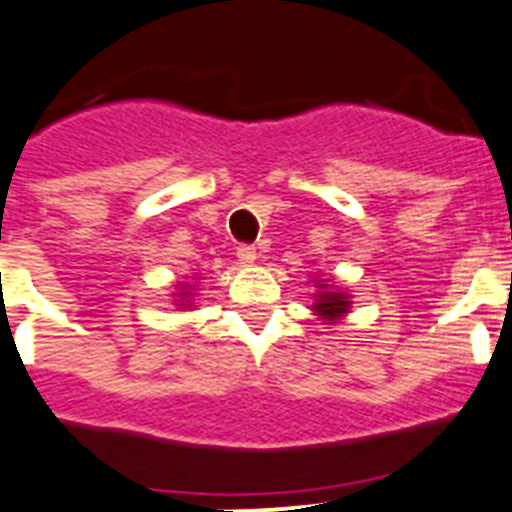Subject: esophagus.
Returning a JSON list of instances; mask_svg holds the SVG:
<instances>
[{
  "instance_id": "34e87169",
  "label": "esophagus",
  "mask_w": 512,
  "mask_h": 512,
  "mask_svg": "<svg viewBox=\"0 0 512 512\" xmlns=\"http://www.w3.org/2000/svg\"><path fill=\"white\" fill-rule=\"evenodd\" d=\"M238 261H241L243 266H251L253 261H256V248H253V246L238 248Z\"/></svg>"
}]
</instances>
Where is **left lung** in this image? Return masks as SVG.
<instances>
[{
    "mask_svg": "<svg viewBox=\"0 0 512 512\" xmlns=\"http://www.w3.org/2000/svg\"><path fill=\"white\" fill-rule=\"evenodd\" d=\"M312 284H315V295H312L315 302L310 305L312 315H318L325 325L341 323L351 312V295L343 287H338V284L323 279V274L312 279Z\"/></svg>",
    "mask_w": 512,
    "mask_h": 512,
    "instance_id": "8db88e82",
    "label": "left lung"
}]
</instances>
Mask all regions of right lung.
<instances>
[{
    "mask_svg": "<svg viewBox=\"0 0 512 512\" xmlns=\"http://www.w3.org/2000/svg\"><path fill=\"white\" fill-rule=\"evenodd\" d=\"M194 295H197V284L176 282L174 284V305L179 310H194Z\"/></svg>",
    "mask_w": 512,
    "mask_h": 512,
    "instance_id": "right-lung-1",
    "label": "right lung"
}]
</instances>
